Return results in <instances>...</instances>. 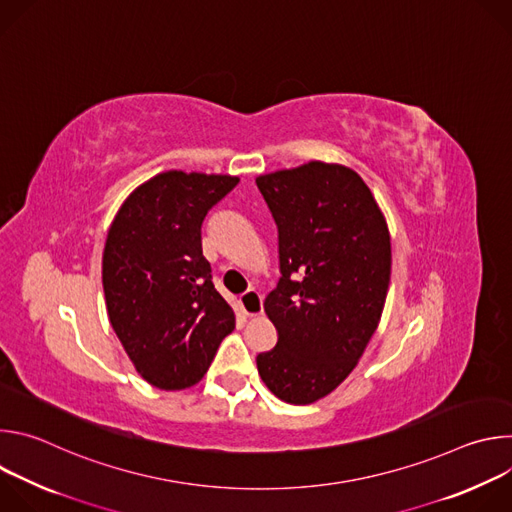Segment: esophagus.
Listing matches in <instances>:
<instances>
[{
    "label": "esophagus",
    "instance_id": "obj_1",
    "mask_svg": "<svg viewBox=\"0 0 512 512\" xmlns=\"http://www.w3.org/2000/svg\"><path fill=\"white\" fill-rule=\"evenodd\" d=\"M241 310L247 314V316H259L263 314V296L259 294V291L255 289H249L245 291V294L241 296Z\"/></svg>",
    "mask_w": 512,
    "mask_h": 512
}]
</instances>
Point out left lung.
Wrapping results in <instances>:
<instances>
[{"label": "left lung", "instance_id": "left-lung-1", "mask_svg": "<svg viewBox=\"0 0 512 512\" xmlns=\"http://www.w3.org/2000/svg\"><path fill=\"white\" fill-rule=\"evenodd\" d=\"M279 239L277 287L265 314L277 344L257 354L267 389L308 405L332 393L375 334L391 279L385 216L362 178L308 162L259 176Z\"/></svg>", "mask_w": 512, "mask_h": 512}]
</instances>
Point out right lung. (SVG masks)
<instances>
[{"mask_svg": "<svg viewBox=\"0 0 512 512\" xmlns=\"http://www.w3.org/2000/svg\"><path fill=\"white\" fill-rule=\"evenodd\" d=\"M237 184L223 174H158L129 194L107 233L109 322L135 371L158 389L196 385L235 328L202 255V223Z\"/></svg>", "mask_w": 512, "mask_h": 512, "instance_id": "add662e5", "label": "right lung"}]
</instances>
